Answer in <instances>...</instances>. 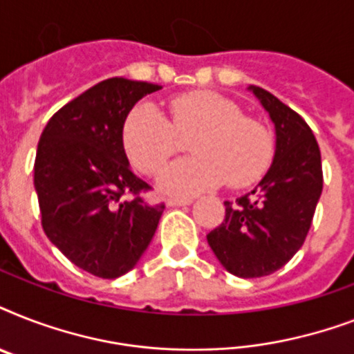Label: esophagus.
<instances>
[{"label":"esophagus","instance_id":"esophagus-1","mask_svg":"<svg viewBox=\"0 0 354 354\" xmlns=\"http://www.w3.org/2000/svg\"><path fill=\"white\" fill-rule=\"evenodd\" d=\"M165 204L169 205V207H180V205L193 204V200H191V198H178V196H171V198H167Z\"/></svg>","mask_w":354,"mask_h":354}]
</instances>
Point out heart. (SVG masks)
Here are the masks:
<instances>
[{"mask_svg":"<svg viewBox=\"0 0 354 354\" xmlns=\"http://www.w3.org/2000/svg\"><path fill=\"white\" fill-rule=\"evenodd\" d=\"M196 133L194 158L171 165L160 187L193 194L227 180L232 187L259 182L274 160V138L264 124L244 118L235 102L213 91H191L172 101V122L154 102H139L122 122V147L143 174H158L178 150V136Z\"/></svg>","mask_w":354,"mask_h":354,"instance_id":"heart-1","label":"heart"}]
</instances>
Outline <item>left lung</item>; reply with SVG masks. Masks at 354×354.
<instances>
[{"instance_id":"1","label":"left lung","mask_w":354,"mask_h":354,"mask_svg":"<svg viewBox=\"0 0 354 354\" xmlns=\"http://www.w3.org/2000/svg\"><path fill=\"white\" fill-rule=\"evenodd\" d=\"M275 128L274 161L252 193L224 202L226 218L207 233L221 264L236 277H263L303 246L324 189L322 154L305 119L259 86H248Z\"/></svg>"}]
</instances>
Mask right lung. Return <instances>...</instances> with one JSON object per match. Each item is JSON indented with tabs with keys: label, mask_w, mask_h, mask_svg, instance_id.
Segmentation results:
<instances>
[{
	"label": "right lung",
	"mask_w": 354,
	"mask_h": 354,
	"mask_svg": "<svg viewBox=\"0 0 354 354\" xmlns=\"http://www.w3.org/2000/svg\"><path fill=\"white\" fill-rule=\"evenodd\" d=\"M161 86L113 77L62 106L40 136L35 189L47 239L79 268L115 279L138 264L165 205L138 196L149 185L130 169L122 122Z\"/></svg>",
	"instance_id": "add662e5"
}]
</instances>
